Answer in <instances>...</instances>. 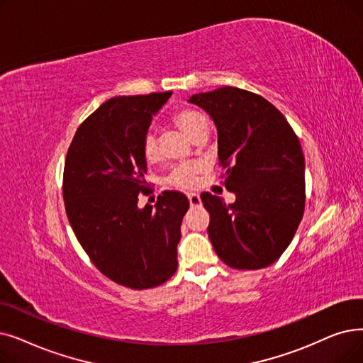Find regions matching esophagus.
Returning <instances> with one entry per match:
<instances>
[{
	"instance_id": "esophagus-1",
	"label": "esophagus",
	"mask_w": 363,
	"mask_h": 363,
	"mask_svg": "<svg viewBox=\"0 0 363 363\" xmlns=\"http://www.w3.org/2000/svg\"><path fill=\"white\" fill-rule=\"evenodd\" d=\"M186 197H188V201H190V204L193 208H197L201 204V200H200V196L196 194V193H186Z\"/></svg>"
}]
</instances>
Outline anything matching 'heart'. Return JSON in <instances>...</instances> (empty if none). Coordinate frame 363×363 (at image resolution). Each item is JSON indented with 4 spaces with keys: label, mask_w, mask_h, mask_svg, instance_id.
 I'll use <instances>...</instances> for the list:
<instances>
[{
    "label": "heart",
    "mask_w": 363,
    "mask_h": 363,
    "mask_svg": "<svg viewBox=\"0 0 363 363\" xmlns=\"http://www.w3.org/2000/svg\"><path fill=\"white\" fill-rule=\"evenodd\" d=\"M175 121L179 128L186 133L191 140L203 135H209L211 124L208 117L200 111L191 108H184L175 114ZM143 155L147 163H154L159 159V140L152 130L147 132L143 140ZM200 172V164L197 163H184L173 167L169 175V184L178 188H193L197 184V175Z\"/></svg>",
    "instance_id": "heart-1"
}]
</instances>
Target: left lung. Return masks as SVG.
Wrapping results in <instances>:
<instances>
[{
  "instance_id": "1",
  "label": "left lung",
  "mask_w": 363,
  "mask_h": 363,
  "mask_svg": "<svg viewBox=\"0 0 363 363\" xmlns=\"http://www.w3.org/2000/svg\"><path fill=\"white\" fill-rule=\"evenodd\" d=\"M188 102L215 121L224 185L235 194L230 204L211 193L200 196L211 215L212 246L231 269H264L285 252L304 215L299 139L285 116L257 93L225 86Z\"/></svg>"
}]
</instances>
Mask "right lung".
I'll use <instances>...</instances> for the list:
<instances>
[{
  "label": "right lung",
  "instance_id": "1",
  "mask_svg": "<svg viewBox=\"0 0 363 363\" xmlns=\"http://www.w3.org/2000/svg\"><path fill=\"white\" fill-rule=\"evenodd\" d=\"M170 94L106 101L78 125L65 159L62 190L75 238L104 276L130 289L160 286L178 269L188 199L164 191L154 208H138L147 191L140 147Z\"/></svg>",
  "mask_w": 363,
  "mask_h": 363
}]
</instances>
